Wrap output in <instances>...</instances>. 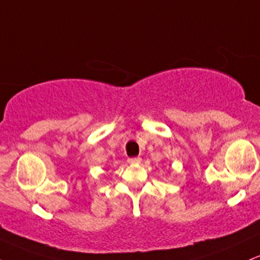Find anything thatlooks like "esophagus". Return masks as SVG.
I'll use <instances>...</instances> for the list:
<instances>
[{
    "label": "esophagus",
    "instance_id": "34e87169",
    "mask_svg": "<svg viewBox=\"0 0 260 260\" xmlns=\"http://www.w3.org/2000/svg\"><path fill=\"white\" fill-rule=\"evenodd\" d=\"M140 161H142L140 157H131V159H128V162H129L131 165H138V164H140Z\"/></svg>",
    "mask_w": 260,
    "mask_h": 260
}]
</instances>
